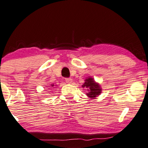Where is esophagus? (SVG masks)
<instances>
[{
	"mask_svg": "<svg viewBox=\"0 0 148 148\" xmlns=\"http://www.w3.org/2000/svg\"><path fill=\"white\" fill-rule=\"evenodd\" d=\"M65 81H66L67 84H71L73 82V79L71 78H66L65 79Z\"/></svg>",
	"mask_w": 148,
	"mask_h": 148,
	"instance_id": "esophagus-1",
	"label": "esophagus"
}]
</instances>
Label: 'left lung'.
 <instances>
[{
    "mask_svg": "<svg viewBox=\"0 0 148 148\" xmlns=\"http://www.w3.org/2000/svg\"><path fill=\"white\" fill-rule=\"evenodd\" d=\"M82 87L85 88L87 90L88 92H86V95L90 99H95L102 92V88L101 85L96 82L95 80L91 77H88L86 79Z\"/></svg>",
    "mask_w": 148,
    "mask_h": 148,
    "instance_id": "left-lung-1",
    "label": "left lung"
}]
</instances>
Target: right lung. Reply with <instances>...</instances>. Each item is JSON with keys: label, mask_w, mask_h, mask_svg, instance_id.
I'll return each instance as SVG.
<instances>
[{"label": "right lung", "mask_w": 148, "mask_h": 148, "mask_svg": "<svg viewBox=\"0 0 148 148\" xmlns=\"http://www.w3.org/2000/svg\"><path fill=\"white\" fill-rule=\"evenodd\" d=\"M54 86H56V85H53V84H50V86H48V87H51V89H53V88H54Z\"/></svg>", "instance_id": "obj_1"}]
</instances>
